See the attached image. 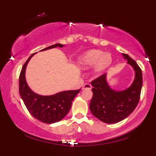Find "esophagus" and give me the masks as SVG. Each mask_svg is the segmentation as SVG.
<instances>
[{"instance_id": "34e87169", "label": "esophagus", "mask_w": 156, "mask_h": 156, "mask_svg": "<svg viewBox=\"0 0 156 156\" xmlns=\"http://www.w3.org/2000/svg\"><path fill=\"white\" fill-rule=\"evenodd\" d=\"M92 88V85L90 83H86L85 84L83 85V89H91Z\"/></svg>"}]
</instances>
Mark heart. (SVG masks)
<instances>
[{"instance_id": "obj_1", "label": "heart", "mask_w": 156, "mask_h": 156, "mask_svg": "<svg viewBox=\"0 0 156 156\" xmlns=\"http://www.w3.org/2000/svg\"><path fill=\"white\" fill-rule=\"evenodd\" d=\"M112 63V56L109 53H103L100 50L88 51L79 58V63L82 66H92L95 65L98 72L102 71Z\"/></svg>"}]
</instances>
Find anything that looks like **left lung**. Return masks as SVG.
Returning a JSON list of instances; mask_svg holds the SVG:
<instances>
[{"mask_svg": "<svg viewBox=\"0 0 156 156\" xmlns=\"http://www.w3.org/2000/svg\"><path fill=\"white\" fill-rule=\"evenodd\" d=\"M122 54L136 72L134 81L130 87L120 92L113 90L107 85L106 74L91 81L93 95L90 109L95 117L107 124L117 123L128 117L136 107L141 95L143 83L141 68L128 54Z\"/></svg>", "mask_w": 156, "mask_h": 156, "instance_id": "8db88e82", "label": "left lung"}]
</instances>
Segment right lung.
Segmentation results:
<instances>
[{
	"label": "right lung",
	"mask_w": 156,
	"mask_h": 156,
	"mask_svg": "<svg viewBox=\"0 0 156 156\" xmlns=\"http://www.w3.org/2000/svg\"><path fill=\"white\" fill-rule=\"evenodd\" d=\"M62 47L63 44H55L41 51ZM34 54L29 57L23 65L19 76V92L29 112L37 119L46 124H53L61 121L71 109L72 101L80 89L76 90L63 91L50 96L37 95L31 90L25 80V69L30 59Z\"/></svg>",
	"instance_id": "add662e5"
}]
</instances>
